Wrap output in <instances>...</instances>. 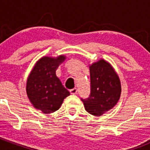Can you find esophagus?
Wrapping results in <instances>:
<instances>
[{"label":"esophagus","instance_id":"obj_1","mask_svg":"<svg viewBox=\"0 0 150 150\" xmlns=\"http://www.w3.org/2000/svg\"><path fill=\"white\" fill-rule=\"evenodd\" d=\"M69 92H70L71 94H77V93H78V89L76 88H72L71 89L70 91H69Z\"/></svg>","mask_w":150,"mask_h":150}]
</instances>
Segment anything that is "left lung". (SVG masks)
I'll return each mask as SVG.
<instances>
[{
	"label": "left lung",
	"mask_w": 150,
	"mask_h": 150,
	"mask_svg": "<svg viewBox=\"0 0 150 150\" xmlns=\"http://www.w3.org/2000/svg\"><path fill=\"white\" fill-rule=\"evenodd\" d=\"M91 93L87 99H81L85 109L90 114L101 116L113 108L121 93L117 74L110 63L101 59L90 67Z\"/></svg>",
	"instance_id": "1"
}]
</instances>
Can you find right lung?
<instances>
[{
    "mask_svg": "<svg viewBox=\"0 0 150 150\" xmlns=\"http://www.w3.org/2000/svg\"><path fill=\"white\" fill-rule=\"evenodd\" d=\"M66 57H43L36 62L27 81V94L35 108L45 114L57 111L70 93L56 75V70Z\"/></svg>",
    "mask_w": 150,
    "mask_h": 150,
    "instance_id": "obj_1",
    "label": "right lung"
}]
</instances>
